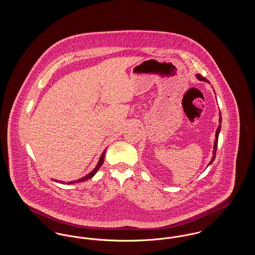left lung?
I'll return each mask as SVG.
<instances>
[{
    "mask_svg": "<svg viewBox=\"0 0 255 255\" xmlns=\"http://www.w3.org/2000/svg\"><path fill=\"white\" fill-rule=\"evenodd\" d=\"M196 77L200 80V81H205V82H207V83H209L208 82V80L206 79L205 77H203L201 74H196ZM220 113V119H219V126L218 128H217V130H216V134H215V140H214V146H213V157L211 158V160H210V162L208 163V165H210L212 162H213V160H214V158H215V155H216V151H217V146H218V136L219 133H220V130H221V123H222V117H221V112H219ZM207 165V166H208Z\"/></svg>",
    "mask_w": 255,
    "mask_h": 255,
    "instance_id": "1",
    "label": "left lung"
}]
</instances>
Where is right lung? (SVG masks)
Segmentation results:
<instances>
[{
	"mask_svg": "<svg viewBox=\"0 0 255 255\" xmlns=\"http://www.w3.org/2000/svg\"><path fill=\"white\" fill-rule=\"evenodd\" d=\"M105 152H106V150H104V152L102 153V155H101V157L99 158V160H98V162H97V166H96V168L93 170L91 173H89L88 175H86L85 177H83V178H81V179H78V180H76V181H73V182H67L68 184H72V183H74V182H84V181H87V180H89V179H91V178H93L95 175H96V173H97L98 169L101 167V165L103 164V162H104V158H105ZM55 182H59V181H57V180H55ZM62 183H65L64 182H61Z\"/></svg>",
	"mask_w": 255,
	"mask_h": 255,
	"instance_id": "right-lung-1",
	"label": "right lung"
}]
</instances>
